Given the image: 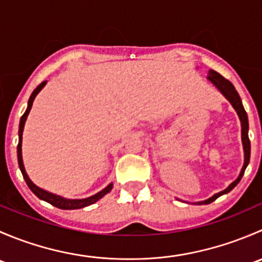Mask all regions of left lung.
<instances>
[{
    "label": "left lung",
    "mask_w": 262,
    "mask_h": 262,
    "mask_svg": "<svg viewBox=\"0 0 262 262\" xmlns=\"http://www.w3.org/2000/svg\"><path fill=\"white\" fill-rule=\"evenodd\" d=\"M208 78H209V81L213 82V83L218 87L219 91H221L222 94H223L224 96L229 100V102H231L232 106L236 109L237 114H238V116H239V120H241V125H242V143H244V149H245V163H244V167H242L241 173H239L238 179H237L236 181L232 182V184L229 185L226 190H223V191L213 195V196L209 198L208 200L198 203L199 205L210 204V203L214 202V200L218 199L221 195L227 194V192L231 191V190L233 189V187L236 186L239 181H241L242 176H244V173H245L246 167H247L248 162H250V155H251V143H250V138H248V119H247V114H246V112H245L244 105H242L241 97H239L238 92L236 91V89H234L233 84L231 83V81H228L227 78H224L223 76L219 75V73L215 72V71L210 70Z\"/></svg>",
    "instance_id": "obj_1"
}]
</instances>
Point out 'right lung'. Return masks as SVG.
Returning a JSON list of instances; mask_svg holds the SVG:
<instances>
[{"label":"right lung","mask_w":262,"mask_h":262,"mask_svg":"<svg viewBox=\"0 0 262 262\" xmlns=\"http://www.w3.org/2000/svg\"><path fill=\"white\" fill-rule=\"evenodd\" d=\"M47 82H41L40 84H39L38 87H36L35 90H34V92L31 94L30 99H29V105H28V109H26V112L24 113V115L21 116V120H20V126H18V144H17V160H18V166H20V170H21V173H23L24 179H25L26 184H28L29 189L31 190V191L34 192V194L36 195V196L39 198V199L44 200V202L49 203V204H52L53 207H57L59 208V209H80V208H84L87 207V205H91L94 204V203H96L97 200L101 199L102 196H104L105 194H107V192L110 191V190L113 189V184H110L109 186L105 187L104 190H101L100 192H97L96 195H94V196H90L87 198V199H80V200H71V199H64V198H60V196H57V195L54 194H50V192L46 191V190L40 189V187H38L36 185L33 184V181L29 179L28 173L25 172V167H24V163H23V155H21V142H23V130H24V125H25V121H26V118H28L29 113H30L31 110V106H33V102H34V99H35L36 95L39 94V91H40L41 89H43L44 86H46Z\"/></svg>","instance_id":"right-lung-1"}]
</instances>
